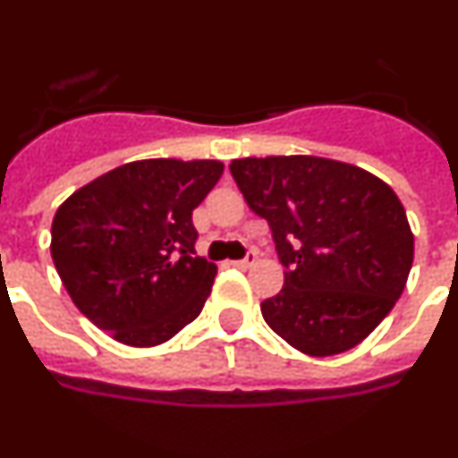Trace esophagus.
<instances>
[{"label": "esophagus", "instance_id": "1", "mask_svg": "<svg viewBox=\"0 0 458 458\" xmlns=\"http://www.w3.org/2000/svg\"><path fill=\"white\" fill-rule=\"evenodd\" d=\"M256 260H259V253H256L251 249V251H249L247 256H244V259L235 260V263H233V265H235V267H242V270H247V267H251V265L256 263Z\"/></svg>", "mask_w": 458, "mask_h": 458}]
</instances>
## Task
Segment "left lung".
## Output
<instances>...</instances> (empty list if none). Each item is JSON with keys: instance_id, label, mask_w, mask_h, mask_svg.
<instances>
[{"instance_id": "obj_1", "label": "left lung", "mask_w": 458, "mask_h": 458, "mask_svg": "<svg viewBox=\"0 0 458 458\" xmlns=\"http://www.w3.org/2000/svg\"><path fill=\"white\" fill-rule=\"evenodd\" d=\"M251 211L267 221L284 288L260 302L276 335L310 356L366 340L394 310L414 235L391 186L356 165L317 156L230 163Z\"/></svg>"}]
</instances>
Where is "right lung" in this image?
<instances>
[{"instance_id": "1", "label": "right lung", "mask_w": 458, "mask_h": 458, "mask_svg": "<svg viewBox=\"0 0 458 458\" xmlns=\"http://www.w3.org/2000/svg\"><path fill=\"white\" fill-rule=\"evenodd\" d=\"M218 160L121 165L64 199L51 228L55 270L81 314L130 347H156L202 312L216 265L195 256L193 209Z\"/></svg>"}]
</instances>
